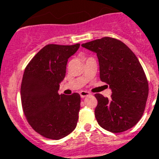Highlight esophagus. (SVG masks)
Instances as JSON below:
<instances>
[{"label": "esophagus", "mask_w": 159, "mask_h": 159, "mask_svg": "<svg viewBox=\"0 0 159 159\" xmlns=\"http://www.w3.org/2000/svg\"><path fill=\"white\" fill-rule=\"evenodd\" d=\"M90 95L91 93H88V92H86V91H81V92H80V96H81V98H82Z\"/></svg>", "instance_id": "obj_1"}]
</instances>
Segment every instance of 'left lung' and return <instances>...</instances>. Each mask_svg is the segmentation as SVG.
<instances>
[{
	"label": "left lung",
	"instance_id": "left-lung-1",
	"mask_svg": "<svg viewBox=\"0 0 159 159\" xmlns=\"http://www.w3.org/2000/svg\"><path fill=\"white\" fill-rule=\"evenodd\" d=\"M97 53L100 79L112 89L111 98L96 93L95 117L102 128L122 133L138 123L148 96V82L136 55L119 40L102 37L82 45Z\"/></svg>",
	"mask_w": 159,
	"mask_h": 159
}]
</instances>
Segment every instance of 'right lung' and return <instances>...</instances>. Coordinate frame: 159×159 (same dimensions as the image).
Returning a JSON list of instances; mask_svg holds the SVG:
<instances>
[{
	"mask_svg": "<svg viewBox=\"0 0 159 159\" xmlns=\"http://www.w3.org/2000/svg\"><path fill=\"white\" fill-rule=\"evenodd\" d=\"M80 47L48 44L27 64L20 85L24 114L40 135L57 140L74 130L78 120L81 97L78 93L58 94L66 75L68 58Z\"/></svg>",
	"mask_w": 159,
	"mask_h": 159,
	"instance_id": "obj_1",
	"label": "right lung"
}]
</instances>
